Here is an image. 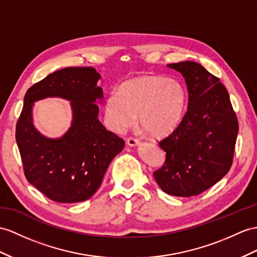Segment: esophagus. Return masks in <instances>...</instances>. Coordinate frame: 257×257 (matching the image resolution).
Returning <instances> with one entry per match:
<instances>
[{
  "label": "esophagus",
  "mask_w": 257,
  "mask_h": 257,
  "mask_svg": "<svg viewBox=\"0 0 257 257\" xmlns=\"http://www.w3.org/2000/svg\"><path fill=\"white\" fill-rule=\"evenodd\" d=\"M140 143H141V141L139 139H135V137H128V139L126 140L127 145L128 146H132V147L140 145Z\"/></svg>",
  "instance_id": "esophagus-1"
}]
</instances>
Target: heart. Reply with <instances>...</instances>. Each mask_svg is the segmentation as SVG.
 Instances as JSON below:
<instances>
[{"label":"heart","instance_id":"heart-1","mask_svg":"<svg viewBox=\"0 0 257 257\" xmlns=\"http://www.w3.org/2000/svg\"><path fill=\"white\" fill-rule=\"evenodd\" d=\"M186 93L178 79L144 76L114 89L105 101L109 127L121 133L136 122L154 137H162L177 128L185 109Z\"/></svg>","mask_w":257,"mask_h":257}]
</instances>
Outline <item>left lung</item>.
Segmentation results:
<instances>
[{
  "label": "left lung",
  "mask_w": 257,
  "mask_h": 257,
  "mask_svg": "<svg viewBox=\"0 0 257 257\" xmlns=\"http://www.w3.org/2000/svg\"><path fill=\"white\" fill-rule=\"evenodd\" d=\"M183 75L189 91L187 111L159 146L166 161L154 172L169 195H198L220 181L232 165L239 123L220 79L196 62L168 64Z\"/></svg>",
  "instance_id": "1"
}]
</instances>
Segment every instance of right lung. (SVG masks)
<instances>
[{
  "mask_svg": "<svg viewBox=\"0 0 257 257\" xmlns=\"http://www.w3.org/2000/svg\"><path fill=\"white\" fill-rule=\"evenodd\" d=\"M100 74L93 67H65L48 75L27 90L16 124V142L24 173L37 190L58 203L90 198L124 141L98 120L97 86ZM47 96L70 99L73 111L70 130L60 139H48L33 126L32 104Z\"/></svg>",
  "mask_w": 257,
  "mask_h": 257,
  "instance_id": "1",
  "label": "right lung"
}]
</instances>
